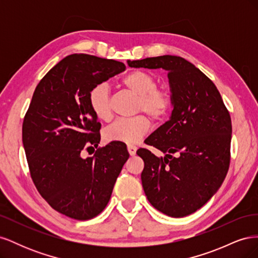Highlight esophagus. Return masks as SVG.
<instances>
[{
  "label": "esophagus",
  "mask_w": 258,
  "mask_h": 258,
  "mask_svg": "<svg viewBox=\"0 0 258 258\" xmlns=\"http://www.w3.org/2000/svg\"><path fill=\"white\" fill-rule=\"evenodd\" d=\"M127 148H128V152L130 154V156H135L136 155V153H137V146L132 145V144H129L127 146Z\"/></svg>",
  "instance_id": "34e87169"
}]
</instances>
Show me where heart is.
<instances>
[{"instance_id": "heart-1", "label": "heart", "mask_w": 258, "mask_h": 258, "mask_svg": "<svg viewBox=\"0 0 258 258\" xmlns=\"http://www.w3.org/2000/svg\"><path fill=\"white\" fill-rule=\"evenodd\" d=\"M122 86L130 92L138 96L136 111L145 112L153 119H161L171 106V95L169 90L157 87L155 77L148 72L136 70L123 77ZM89 105L92 113L100 120L111 118L110 97L108 88L104 84L93 87L89 92ZM150 129V121L143 115L131 118H121L113 122L104 130V137L108 141L135 144L140 141Z\"/></svg>"}]
</instances>
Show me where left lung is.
<instances>
[{"label":"left lung","mask_w":258,"mask_h":258,"mask_svg":"<svg viewBox=\"0 0 258 258\" xmlns=\"http://www.w3.org/2000/svg\"><path fill=\"white\" fill-rule=\"evenodd\" d=\"M127 63L168 72L172 113L145 140L165 156L146 148L137 154L144 161L141 179L151 205L171 217L189 215L214 196L228 172L229 112L213 82L184 58L166 54Z\"/></svg>","instance_id":"1"}]
</instances>
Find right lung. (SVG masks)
Listing matches in <instances>:
<instances>
[{
	"label": "right lung",
	"instance_id": "add662e5",
	"mask_svg": "<svg viewBox=\"0 0 258 258\" xmlns=\"http://www.w3.org/2000/svg\"><path fill=\"white\" fill-rule=\"evenodd\" d=\"M126 70L119 61L73 53L62 59L36 86L22 123L31 177L48 205L74 220L102 212L129 158L121 142L98 147L101 123L89 105V92Z\"/></svg>",
	"mask_w": 258,
	"mask_h": 258
}]
</instances>
